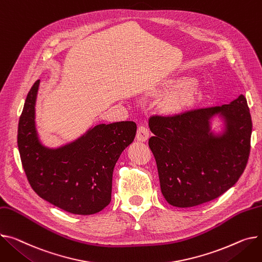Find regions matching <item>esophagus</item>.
<instances>
[{"label":"esophagus","mask_w":262,"mask_h":262,"mask_svg":"<svg viewBox=\"0 0 262 262\" xmlns=\"http://www.w3.org/2000/svg\"><path fill=\"white\" fill-rule=\"evenodd\" d=\"M149 137V132H148V128L145 126V125H140L138 127V130H137V140L138 141H141V142H144L146 141L147 139Z\"/></svg>","instance_id":"34e87169"}]
</instances>
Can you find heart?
<instances>
[{"label":"heart","instance_id":"1","mask_svg":"<svg viewBox=\"0 0 262 262\" xmlns=\"http://www.w3.org/2000/svg\"><path fill=\"white\" fill-rule=\"evenodd\" d=\"M181 84H182L184 89H189V87H191V85H193V81H191V80H184Z\"/></svg>","mask_w":262,"mask_h":262}]
</instances>
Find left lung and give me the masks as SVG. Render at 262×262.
I'll use <instances>...</instances> for the list:
<instances>
[{"label":"left lung","instance_id":"left-lung-1","mask_svg":"<svg viewBox=\"0 0 262 262\" xmlns=\"http://www.w3.org/2000/svg\"><path fill=\"white\" fill-rule=\"evenodd\" d=\"M221 113L226 133L214 137L208 120ZM148 146L158 168L161 191L172 206L191 207L221 196L245 171L251 151L252 118L246 97L222 106L152 116Z\"/></svg>","mask_w":262,"mask_h":262}]
</instances>
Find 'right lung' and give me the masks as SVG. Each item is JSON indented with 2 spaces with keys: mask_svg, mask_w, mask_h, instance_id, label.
<instances>
[{
  "mask_svg": "<svg viewBox=\"0 0 262 262\" xmlns=\"http://www.w3.org/2000/svg\"><path fill=\"white\" fill-rule=\"evenodd\" d=\"M40 80L30 89L17 126V147L31 188L42 199L76 215H92L112 198L113 171L135 139L133 121L99 124L76 142L48 149L34 128V102Z\"/></svg>",
  "mask_w": 262,
  "mask_h": 262,
  "instance_id": "add662e5",
  "label": "right lung"
}]
</instances>
